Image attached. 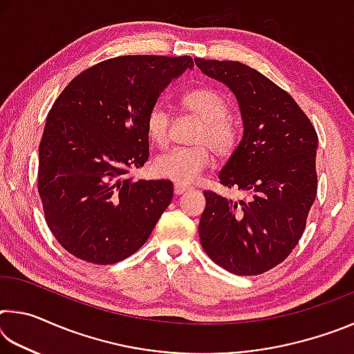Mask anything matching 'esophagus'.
<instances>
[{
    "instance_id": "34e87169",
    "label": "esophagus",
    "mask_w": 354,
    "mask_h": 354,
    "mask_svg": "<svg viewBox=\"0 0 354 354\" xmlns=\"http://www.w3.org/2000/svg\"><path fill=\"white\" fill-rule=\"evenodd\" d=\"M173 190H175V195H183L187 190H190V187H189V185H185V184L175 183V187H173Z\"/></svg>"
}]
</instances>
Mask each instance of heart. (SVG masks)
I'll use <instances>...</instances> for the list:
<instances>
[{
  "instance_id": "heart-1",
  "label": "heart",
  "mask_w": 354,
  "mask_h": 354,
  "mask_svg": "<svg viewBox=\"0 0 354 354\" xmlns=\"http://www.w3.org/2000/svg\"><path fill=\"white\" fill-rule=\"evenodd\" d=\"M183 106L203 124L194 137L195 147L173 148L154 159L156 175L179 184H190L212 164V151L218 158L230 156L237 145V133L230 118V107L211 88H195L184 95ZM170 112L154 106L147 118V133L154 145L165 147L170 139Z\"/></svg>"
}]
</instances>
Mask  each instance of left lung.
<instances>
[{"label":"left lung","instance_id":"obj_1","mask_svg":"<svg viewBox=\"0 0 354 354\" xmlns=\"http://www.w3.org/2000/svg\"><path fill=\"white\" fill-rule=\"evenodd\" d=\"M206 76L230 88L242 117V139L218 179L245 200L205 192L200 241L206 254L239 277L283 262L301 237L317 195L319 139L289 93L248 65L195 59Z\"/></svg>","mask_w":354,"mask_h":354}]
</instances>
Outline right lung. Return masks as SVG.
<instances>
[{"label":"right lung","mask_w":354,"mask_h":354,"mask_svg":"<svg viewBox=\"0 0 354 354\" xmlns=\"http://www.w3.org/2000/svg\"><path fill=\"white\" fill-rule=\"evenodd\" d=\"M190 56H122L82 71L59 95L39 145V194L57 242L107 266L134 254L171 203L169 179L127 178L148 160L147 118Z\"/></svg>","instance_id":"obj_1"}]
</instances>
